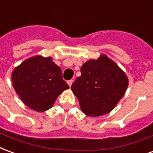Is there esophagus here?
I'll list each match as a JSON object with an SVG mask.
<instances>
[{
	"label": "esophagus",
	"mask_w": 153,
	"mask_h": 153,
	"mask_svg": "<svg viewBox=\"0 0 153 153\" xmlns=\"http://www.w3.org/2000/svg\"><path fill=\"white\" fill-rule=\"evenodd\" d=\"M74 80L70 79V80H68V82H67V83H68V85L70 87H71V85H72V83H73Z\"/></svg>",
	"instance_id": "obj_1"
}]
</instances>
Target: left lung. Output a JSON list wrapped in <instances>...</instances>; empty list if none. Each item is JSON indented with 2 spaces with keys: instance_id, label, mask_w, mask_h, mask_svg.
<instances>
[{
  "instance_id": "obj_1",
  "label": "left lung",
  "mask_w": 153,
  "mask_h": 153,
  "mask_svg": "<svg viewBox=\"0 0 153 153\" xmlns=\"http://www.w3.org/2000/svg\"><path fill=\"white\" fill-rule=\"evenodd\" d=\"M128 84L125 72L105 55L88 60L81 67V76L71 86L85 115L92 117L111 111L124 96Z\"/></svg>"
}]
</instances>
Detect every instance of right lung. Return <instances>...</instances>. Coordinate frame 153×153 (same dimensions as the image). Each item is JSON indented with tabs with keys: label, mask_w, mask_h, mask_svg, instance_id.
I'll use <instances>...</instances> for the list:
<instances>
[{
	"label": "right lung",
	"mask_w": 153,
	"mask_h": 153,
	"mask_svg": "<svg viewBox=\"0 0 153 153\" xmlns=\"http://www.w3.org/2000/svg\"><path fill=\"white\" fill-rule=\"evenodd\" d=\"M11 79L22 102L39 112L50 109L60 93L69 88L62 79V70L51 57L27 59L14 70Z\"/></svg>",
	"instance_id": "right-lung-1"
}]
</instances>
